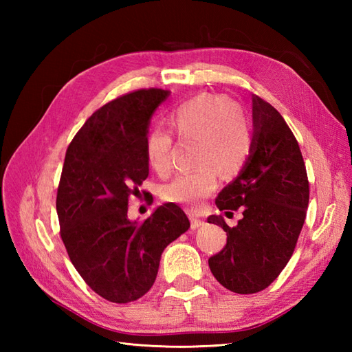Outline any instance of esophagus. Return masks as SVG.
<instances>
[{"label": "esophagus", "instance_id": "1", "mask_svg": "<svg viewBox=\"0 0 352 352\" xmlns=\"http://www.w3.org/2000/svg\"><path fill=\"white\" fill-rule=\"evenodd\" d=\"M203 223H204V222L201 221L199 218H197V216H193V214L190 216V228H192V230H198L201 226H203Z\"/></svg>", "mask_w": 352, "mask_h": 352}]
</instances>
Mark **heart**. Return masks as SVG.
Instances as JSON below:
<instances>
[{
	"label": "heart",
	"mask_w": 352,
	"mask_h": 352,
	"mask_svg": "<svg viewBox=\"0 0 352 352\" xmlns=\"http://www.w3.org/2000/svg\"><path fill=\"white\" fill-rule=\"evenodd\" d=\"M166 121L182 139H195L193 163L197 169L178 174L162 188L168 203L195 208L216 189L218 174L230 178L245 166L251 151V131L243 111L227 96L201 94L172 109ZM172 139L166 131L154 129L145 139V159L157 175L170 166Z\"/></svg>",
	"instance_id": "heart-1"
}]
</instances>
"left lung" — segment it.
Wrapping results in <instances>:
<instances>
[{"mask_svg":"<svg viewBox=\"0 0 352 352\" xmlns=\"http://www.w3.org/2000/svg\"><path fill=\"white\" fill-rule=\"evenodd\" d=\"M214 203L219 210L242 207L243 214L233 228L221 214L207 218L227 233L226 248L208 258L214 278L234 294L266 289L294 254L309 207V180L294 133L256 95L250 155Z\"/></svg>","mask_w":352,"mask_h":352,"instance_id":"8db88e82","label":"left lung"}]
</instances>
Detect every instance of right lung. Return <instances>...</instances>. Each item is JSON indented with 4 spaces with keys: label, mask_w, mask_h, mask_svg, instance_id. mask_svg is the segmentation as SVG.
Instances as JSON below:
<instances>
[{
    "label": "right lung",
    "mask_w": 352,
    "mask_h": 352,
    "mask_svg": "<svg viewBox=\"0 0 352 352\" xmlns=\"http://www.w3.org/2000/svg\"><path fill=\"white\" fill-rule=\"evenodd\" d=\"M169 91L142 89L107 102L87 119L65 155L57 189L60 236L74 267L104 300L125 304L151 289L164 248L189 230L174 203L145 222L130 221L129 198L146 180L145 139Z\"/></svg>",
    "instance_id": "right-lung-1"
}]
</instances>
